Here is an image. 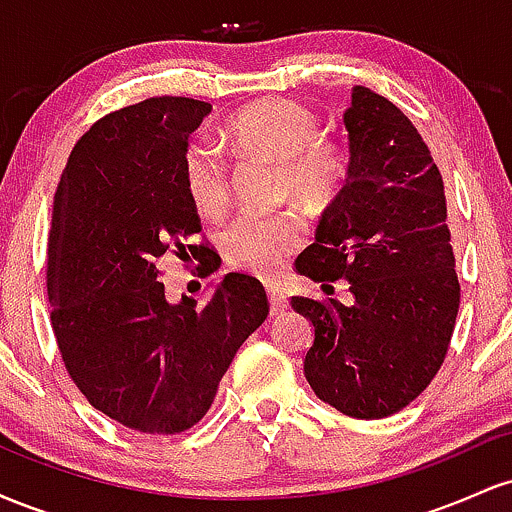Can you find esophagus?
<instances>
[{"mask_svg": "<svg viewBox=\"0 0 512 512\" xmlns=\"http://www.w3.org/2000/svg\"><path fill=\"white\" fill-rule=\"evenodd\" d=\"M267 296H269V315L272 317L284 315L286 308H289V298H286L279 289H269Z\"/></svg>", "mask_w": 512, "mask_h": 512, "instance_id": "1", "label": "esophagus"}]
</instances>
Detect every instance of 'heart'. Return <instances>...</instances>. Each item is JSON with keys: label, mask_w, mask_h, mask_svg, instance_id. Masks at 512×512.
I'll return each instance as SVG.
<instances>
[{"label": "heart", "mask_w": 512, "mask_h": 512, "mask_svg": "<svg viewBox=\"0 0 512 512\" xmlns=\"http://www.w3.org/2000/svg\"><path fill=\"white\" fill-rule=\"evenodd\" d=\"M226 137L245 156L279 163V190L317 209L337 195L346 173L342 144L320 134V117L293 98H262L228 120ZM182 180L197 214L221 216L231 202L228 163L211 144L192 142L182 154ZM293 214H243L221 233V250L233 269L272 279L301 245Z\"/></svg>", "instance_id": "obj_1"}]
</instances>
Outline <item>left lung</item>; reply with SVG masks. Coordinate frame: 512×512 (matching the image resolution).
<instances>
[{"mask_svg":"<svg viewBox=\"0 0 512 512\" xmlns=\"http://www.w3.org/2000/svg\"><path fill=\"white\" fill-rule=\"evenodd\" d=\"M349 170L296 269L349 279L354 303L293 296L313 322L305 378L354 419H385L431 385L460 310L443 175L411 120L366 86L351 93Z\"/></svg>","mask_w":512,"mask_h":512,"instance_id":"obj_1","label":"left lung"}]
</instances>
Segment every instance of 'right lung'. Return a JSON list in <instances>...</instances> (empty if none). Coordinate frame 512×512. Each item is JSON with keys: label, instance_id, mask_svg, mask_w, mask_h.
<instances>
[{"label": "right lung", "instance_id": "1", "mask_svg": "<svg viewBox=\"0 0 512 512\" xmlns=\"http://www.w3.org/2000/svg\"><path fill=\"white\" fill-rule=\"evenodd\" d=\"M211 113L156 96L93 122L74 144L52 202L50 322L69 378L91 407L149 436L207 414L236 351L267 320L255 276L231 272L209 301L170 303L163 255L219 269L182 180L187 139Z\"/></svg>", "mask_w": 512, "mask_h": 512}]
</instances>
